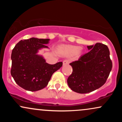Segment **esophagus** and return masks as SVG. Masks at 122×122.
Listing matches in <instances>:
<instances>
[{
  "mask_svg": "<svg viewBox=\"0 0 122 122\" xmlns=\"http://www.w3.org/2000/svg\"><path fill=\"white\" fill-rule=\"evenodd\" d=\"M69 60H64V61H63V65H68V64H69Z\"/></svg>",
  "mask_w": 122,
  "mask_h": 122,
  "instance_id": "esophagus-1",
  "label": "esophagus"
}]
</instances>
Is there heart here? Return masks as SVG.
<instances>
[{
  "label": "heart",
  "mask_w": 122,
  "mask_h": 122,
  "mask_svg": "<svg viewBox=\"0 0 122 122\" xmlns=\"http://www.w3.org/2000/svg\"><path fill=\"white\" fill-rule=\"evenodd\" d=\"M61 52L67 54H76L81 51V47L75 45H64L60 47Z\"/></svg>",
  "instance_id": "1"
}]
</instances>
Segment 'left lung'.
<instances>
[{"label":"left lung","mask_w":122,"mask_h":122,"mask_svg":"<svg viewBox=\"0 0 122 122\" xmlns=\"http://www.w3.org/2000/svg\"><path fill=\"white\" fill-rule=\"evenodd\" d=\"M87 47L89 52L69 64L73 71L67 82L69 88L77 93H89L101 87L112 67L107 46L97 43Z\"/></svg>","instance_id":"left-lung-1"}]
</instances>
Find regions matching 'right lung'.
Segmentation results:
<instances>
[{"instance_id":"right-lung-1","label":"right lung","mask_w":122,"mask_h":122,"mask_svg":"<svg viewBox=\"0 0 122 122\" xmlns=\"http://www.w3.org/2000/svg\"><path fill=\"white\" fill-rule=\"evenodd\" d=\"M50 39L31 38L21 40L11 53V75L16 83L29 91H37L46 86L51 76L62 66V62L47 64L39 50L49 48Z\"/></svg>"}]
</instances>
